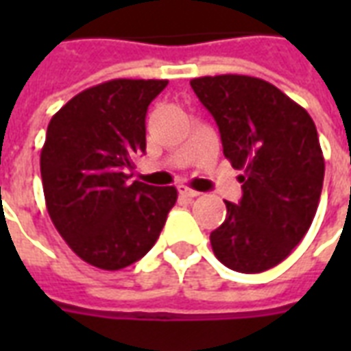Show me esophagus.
Here are the masks:
<instances>
[{"label":"esophagus","mask_w":351,"mask_h":351,"mask_svg":"<svg viewBox=\"0 0 351 351\" xmlns=\"http://www.w3.org/2000/svg\"><path fill=\"white\" fill-rule=\"evenodd\" d=\"M178 193H180L182 197H188V199H193L199 195V191L191 190V188H186V186H180V188H178Z\"/></svg>","instance_id":"1"}]
</instances>
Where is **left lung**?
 Here are the masks:
<instances>
[{"mask_svg":"<svg viewBox=\"0 0 351 351\" xmlns=\"http://www.w3.org/2000/svg\"><path fill=\"white\" fill-rule=\"evenodd\" d=\"M220 130L243 197L210 233L214 256L233 271H269L291 254L314 220L325 161L310 114L267 80L216 75L190 82Z\"/></svg>","mask_w":351,"mask_h":351,"instance_id":"obj_1","label":"left lung"}]
</instances>
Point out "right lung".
<instances>
[{"label": "right lung", "mask_w": 351, "mask_h": 351, "mask_svg": "<svg viewBox=\"0 0 351 351\" xmlns=\"http://www.w3.org/2000/svg\"><path fill=\"white\" fill-rule=\"evenodd\" d=\"M167 80L114 79L67 101L52 116L41 150L50 220L80 259L118 271L148 254L176 188L128 182L146 150V110Z\"/></svg>", "instance_id": "obj_1"}]
</instances>
